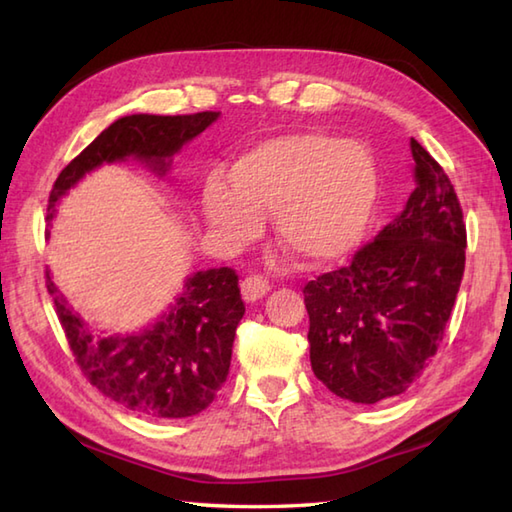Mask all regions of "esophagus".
Returning <instances> with one entry per match:
<instances>
[{
  "mask_svg": "<svg viewBox=\"0 0 512 512\" xmlns=\"http://www.w3.org/2000/svg\"><path fill=\"white\" fill-rule=\"evenodd\" d=\"M268 290H270V281L262 275H248L242 281V297L246 301L262 299Z\"/></svg>",
  "mask_w": 512,
  "mask_h": 512,
  "instance_id": "34e87169",
  "label": "esophagus"
}]
</instances>
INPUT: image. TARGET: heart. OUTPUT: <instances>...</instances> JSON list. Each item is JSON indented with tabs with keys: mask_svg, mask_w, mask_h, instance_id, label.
Listing matches in <instances>:
<instances>
[{
	"mask_svg": "<svg viewBox=\"0 0 512 512\" xmlns=\"http://www.w3.org/2000/svg\"><path fill=\"white\" fill-rule=\"evenodd\" d=\"M378 198L376 165L354 140L325 134L268 138L231 167V187L209 180L202 213L237 246L262 233L273 215L279 244L310 264H328L354 250Z\"/></svg>",
	"mask_w": 512,
	"mask_h": 512,
	"instance_id": "obj_1",
	"label": "heart"
}]
</instances>
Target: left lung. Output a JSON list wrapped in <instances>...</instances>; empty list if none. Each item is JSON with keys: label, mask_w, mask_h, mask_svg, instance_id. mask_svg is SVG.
Listing matches in <instances>:
<instances>
[{"label": "left lung", "mask_w": 512, "mask_h": 512, "mask_svg": "<svg viewBox=\"0 0 512 512\" xmlns=\"http://www.w3.org/2000/svg\"><path fill=\"white\" fill-rule=\"evenodd\" d=\"M409 147L416 189L402 213L303 288L314 376L363 405L402 394L429 367L464 275L458 193L418 140Z\"/></svg>", "instance_id": "obj_1"}]
</instances>
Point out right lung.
Returning a JSON list of instances; mask_svg holds the SVG:
<instances>
[{
	"instance_id": "obj_1",
	"label": "right lung",
	"mask_w": 512,
	"mask_h": 512,
	"mask_svg": "<svg viewBox=\"0 0 512 512\" xmlns=\"http://www.w3.org/2000/svg\"><path fill=\"white\" fill-rule=\"evenodd\" d=\"M215 118L217 112L118 118L59 173L48 211L72 184L103 162L134 156L165 173L169 158ZM46 286L76 365L107 398L156 420L198 416L217 398L231 367L237 323L246 310L233 268L195 273L171 312L154 328L107 339L90 332L79 314L57 295L50 273H46Z\"/></svg>"
}]
</instances>
